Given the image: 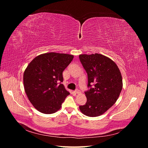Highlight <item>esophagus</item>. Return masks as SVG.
<instances>
[{"mask_svg":"<svg viewBox=\"0 0 148 148\" xmlns=\"http://www.w3.org/2000/svg\"><path fill=\"white\" fill-rule=\"evenodd\" d=\"M75 92H76V93H77V94H80V93H81V91H80V90H79V89H77V90H76V91H75Z\"/></svg>","mask_w":148,"mask_h":148,"instance_id":"34e87169","label":"esophagus"}]
</instances>
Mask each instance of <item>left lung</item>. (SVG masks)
Segmentation results:
<instances>
[{"instance_id": "1", "label": "left lung", "mask_w": 148, "mask_h": 148, "mask_svg": "<svg viewBox=\"0 0 148 148\" xmlns=\"http://www.w3.org/2000/svg\"><path fill=\"white\" fill-rule=\"evenodd\" d=\"M79 58L88 74V87L90 88L84 92L86 103L79 108L85 115L97 117L118 99L123 86L122 75L112 60L100 53L81 54Z\"/></svg>"}]
</instances>
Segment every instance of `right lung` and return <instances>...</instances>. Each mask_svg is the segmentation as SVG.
<instances>
[{"label": "right lung", "instance_id": "obj_1", "mask_svg": "<svg viewBox=\"0 0 148 148\" xmlns=\"http://www.w3.org/2000/svg\"><path fill=\"white\" fill-rule=\"evenodd\" d=\"M74 56L49 52L36 57L25 70L23 84L29 101L36 109L46 114L60 109L70 95L63 84L62 72Z\"/></svg>", "mask_w": 148, "mask_h": 148}]
</instances>
